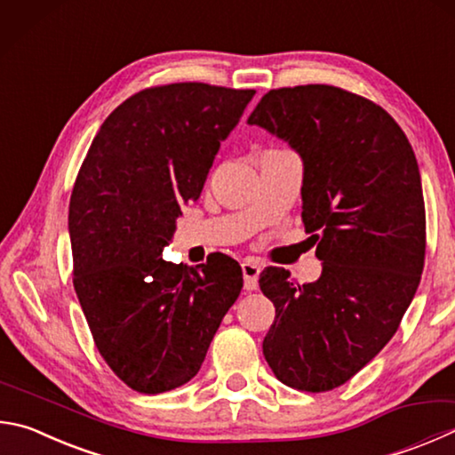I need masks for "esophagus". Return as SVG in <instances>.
<instances>
[{"instance_id":"1","label":"esophagus","mask_w":455,"mask_h":455,"mask_svg":"<svg viewBox=\"0 0 455 455\" xmlns=\"http://www.w3.org/2000/svg\"><path fill=\"white\" fill-rule=\"evenodd\" d=\"M241 267H243V276H244V288L246 291H256V286H259L260 264L256 260H244Z\"/></svg>"}]
</instances>
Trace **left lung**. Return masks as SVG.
<instances>
[{"label": "left lung", "mask_w": 455, "mask_h": 455, "mask_svg": "<svg viewBox=\"0 0 455 455\" xmlns=\"http://www.w3.org/2000/svg\"><path fill=\"white\" fill-rule=\"evenodd\" d=\"M249 125L300 155L302 222L322 260L316 283L299 284L278 267L260 272L276 308L264 358L286 386L334 390L390 342L422 278L416 155L382 107L332 85L272 89Z\"/></svg>", "instance_id": "left-lung-1"}]
</instances>
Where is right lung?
Returning a JSON list of instances; mask_svg holds the SVG:
<instances>
[{"instance_id": "add662e5", "label": "right lung", "mask_w": 455, "mask_h": 455, "mask_svg": "<svg viewBox=\"0 0 455 455\" xmlns=\"http://www.w3.org/2000/svg\"><path fill=\"white\" fill-rule=\"evenodd\" d=\"M254 93L206 84L139 91L105 119L73 185V286L99 354L141 394L195 378L241 294L236 260L188 268L163 249Z\"/></svg>"}]
</instances>
